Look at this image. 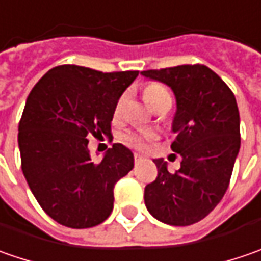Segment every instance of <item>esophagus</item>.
Wrapping results in <instances>:
<instances>
[{
	"mask_svg": "<svg viewBox=\"0 0 261 261\" xmlns=\"http://www.w3.org/2000/svg\"><path fill=\"white\" fill-rule=\"evenodd\" d=\"M142 162H143L142 156H140V154H134V164L139 165V164H142Z\"/></svg>",
	"mask_w": 261,
	"mask_h": 261,
	"instance_id": "obj_1",
	"label": "esophagus"
}]
</instances>
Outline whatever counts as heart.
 <instances>
[{"label": "heart", "mask_w": 261, "mask_h": 261, "mask_svg": "<svg viewBox=\"0 0 261 261\" xmlns=\"http://www.w3.org/2000/svg\"><path fill=\"white\" fill-rule=\"evenodd\" d=\"M125 99H127V95H122L118 99L117 105H115V117L117 118L122 112ZM144 99L152 108H154L159 102H162L165 99H171V95H169V92H168V89L165 86L159 85V83H150V85L146 86V89H144ZM153 137H154V134L150 133V131H128L121 137V140L125 143L127 146L134 147V149H144Z\"/></svg>", "instance_id": "obj_1"}]
</instances>
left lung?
I'll list each match as a JSON object with an SVG mask.
<instances>
[{"instance_id": "8db88e82", "label": "left lung", "mask_w": 261, "mask_h": 261, "mask_svg": "<svg viewBox=\"0 0 261 261\" xmlns=\"http://www.w3.org/2000/svg\"><path fill=\"white\" fill-rule=\"evenodd\" d=\"M168 85L176 99L171 149L181 168L171 174L154 159L156 179L144 188V203L158 221L187 226L206 218L226 193L240 152V112L232 90L209 67L186 64L142 71Z\"/></svg>"}]
</instances>
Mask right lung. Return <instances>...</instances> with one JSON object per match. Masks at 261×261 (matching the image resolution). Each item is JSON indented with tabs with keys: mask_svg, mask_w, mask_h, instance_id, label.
Returning a JSON list of instances; mask_svg holds the SVG:
<instances>
[{
	"mask_svg": "<svg viewBox=\"0 0 261 261\" xmlns=\"http://www.w3.org/2000/svg\"><path fill=\"white\" fill-rule=\"evenodd\" d=\"M137 75L65 64L29 93L18 122L21 171L40 207L64 226H96L114 209V187L133 169L134 156L114 143L95 164L87 137L111 134L115 105Z\"/></svg>",
	"mask_w": 261,
	"mask_h": 261,
	"instance_id": "obj_1",
	"label": "right lung"
}]
</instances>
